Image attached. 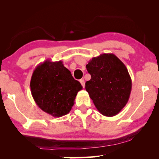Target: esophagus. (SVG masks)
Instances as JSON below:
<instances>
[{
    "label": "esophagus",
    "instance_id": "esophagus-1",
    "mask_svg": "<svg viewBox=\"0 0 159 159\" xmlns=\"http://www.w3.org/2000/svg\"><path fill=\"white\" fill-rule=\"evenodd\" d=\"M79 81H80V84L82 85L83 87L84 88V87H85V81H84V80H83V79H80V80H79Z\"/></svg>",
    "mask_w": 159,
    "mask_h": 159
}]
</instances>
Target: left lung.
Returning a JSON list of instances; mask_svg holds the SVG:
<instances>
[{
  "mask_svg": "<svg viewBox=\"0 0 159 159\" xmlns=\"http://www.w3.org/2000/svg\"><path fill=\"white\" fill-rule=\"evenodd\" d=\"M91 79L85 83L97 109L105 116H114L130 98L132 80L125 64L112 53L93 57L86 65Z\"/></svg>",
  "mask_w": 159,
  "mask_h": 159,
  "instance_id": "obj_1",
  "label": "left lung"
}]
</instances>
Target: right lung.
<instances>
[{
    "instance_id": "1",
    "label": "right lung",
    "mask_w": 159,
    "mask_h": 159,
    "mask_svg": "<svg viewBox=\"0 0 159 159\" xmlns=\"http://www.w3.org/2000/svg\"><path fill=\"white\" fill-rule=\"evenodd\" d=\"M35 102L54 117L68 114L82 85L75 80L61 61L45 60L34 69L30 82Z\"/></svg>"
}]
</instances>
